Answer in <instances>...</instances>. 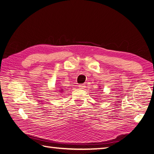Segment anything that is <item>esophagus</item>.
<instances>
[{"mask_svg": "<svg viewBox=\"0 0 154 154\" xmlns=\"http://www.w3.org/2000/svg\"><path fill=\"white\" fill-rule=\"evenodd\" d=\"M79 88H81V89H84L85 88H86V86H85V84H82V85H79Z\"/></svg>", "mask_w": 154, "mask_h": 154, "instance_id": "obj_1", "label": "esophagus"}]
</instances>
